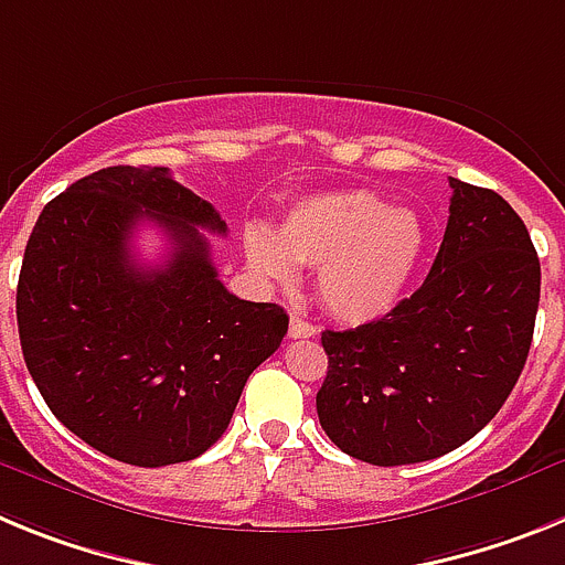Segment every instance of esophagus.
I'll list each match as a JSON object with an SVG mask.
<instances>
[{"instance_id":"34e87169","label":"esophagus","mask_w":565,"mask_h":565,"mask_svg":"<svg viewBox=\"0 0 565 565\" xmlns=\"http://www.w3.org/2000/svg\"><path fill=\"white\" fill-rule=\"evenodd\" d=\"M313 333H317V328H313L308 319L291 317V322H288V337L291 339H308L313 337Z\"/></svg>"}]
</instances>
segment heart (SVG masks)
<instances>
[{
    "label": "heart",
    "mask_w": 565,
    "mask_h": 565,
    "mask_svg": "<svg viewBox=\"0 0 565 565\" xmlns=\"http://www.w3.org/2000/svg\"><path fill=\"white\" fill-rule=\"evenodd\" d=\"M430 248V228L416 209H398L367 189H337L294 203L279 234L246 232L248 266L288 286L297 268H317V297L342 322L391 313L416 282Z\"/></svg>",
    "instance_id": "b5f03b06"
}]
</instances>
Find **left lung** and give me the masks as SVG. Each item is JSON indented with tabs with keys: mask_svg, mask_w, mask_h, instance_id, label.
I'll return each mask as SVG.
<instances>
[{
	"mask_svg": "<svg viewBox=\"0 0 565 565\" xmlns=\"http://www.w3.org/2000/svg\"><path fill=\"white\" fill-rule=\"evenodd\" d=\"M450 221L413 297L351 331H326L322 430L376 467L452 452L501 411L521 376L541 302V259L492 189L450 178Z\"/></svg>",
	"mask_w": 565,
	"mask_h": 565,
	"instance_id": "8db88e82",
	"label": "left lung"
}]
</instances>
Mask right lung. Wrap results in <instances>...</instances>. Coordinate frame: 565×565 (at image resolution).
Instances as JSON below:
<instances>
[{"label":"right lung","instance_id":"right-lung-1","mask_svg":"<svg viewBox=\"0 0 565 565\" xmlns=\"http://www.w3.org/2000/svg\"><path fill=\"white\" fill-rule=\"evenodd\" d=\"M143 220L170 237L163 267L134 263ZM198 228L226 234L169 169L107 167L53 198L30 232L17 288L24 364L53 416L115 461L203 456L288 331L279 306L226 291Z\"/></svg>","mask_w":565,"mask_h":565}]
</instances>
